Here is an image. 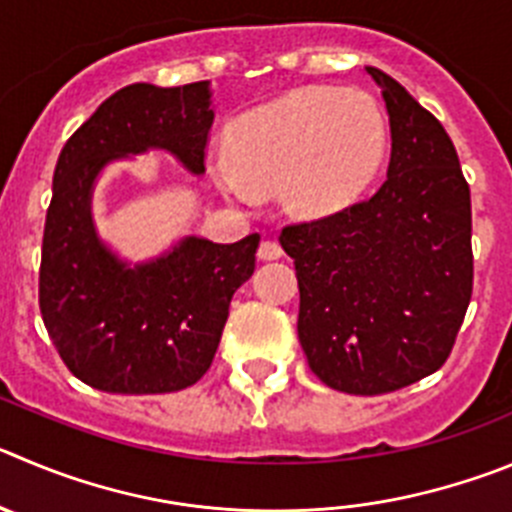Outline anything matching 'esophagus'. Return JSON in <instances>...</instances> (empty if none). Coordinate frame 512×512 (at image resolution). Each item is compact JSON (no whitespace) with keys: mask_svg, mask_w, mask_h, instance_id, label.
<instances>
[{"mask_svg":"<svg viewBox=\"0 0 512 512\" xmlns=\"http://www.w3.org/2000/svg\"><path fill=\"white\" fill-rule=\"evenodd\" d=\"M257 257L260 260H278V257H283V245L278 240H262Z\"/></svg>","mask_w":512,"mask_h":512,"instance_id":"esophagus-1","label":"esophagus"}]
</instances>
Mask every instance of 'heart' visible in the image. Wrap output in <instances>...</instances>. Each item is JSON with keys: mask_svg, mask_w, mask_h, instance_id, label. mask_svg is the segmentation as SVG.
Segmentation results:
<instances>
[{"mask_svg": "<svg viewBox=\"0 0 512 512\" xmlns=\"http://www.w3.org/2000/svg\"><path fill=\"white\" fill-rule=\"evenodd\" d=\"M381 151L384 126L364 93L308 88L234 118L212 174L237 202L280 184L295 214L326 217L369 184Z\"/></svg>", "mask_w": 512, "mask_h": 512, "instance_id": "obj_1", "label": "heart"}]
</instances>
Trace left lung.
<instances>
[{
	"label": "left lung",
	"instance_id": "obj_1",
	"mask_svg": "<svg viewBox=\"0 0 512 512\" xmlns=\"http://www.w3.org/2000/svg\"><path fill=\"white\" fill-rule=\"evenodd\" d=\"M366 73L389 113L386 181L374 197L280 234L298 275L310 371L356 396L442 369L472 298L470 184L455 146L394 78Z\"/></svg>",
	"mask_w": 512,
	"mask_h": 512
}]
</instances>
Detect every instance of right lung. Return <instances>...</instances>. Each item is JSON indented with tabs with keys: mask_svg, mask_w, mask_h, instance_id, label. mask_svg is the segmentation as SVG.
Returning a JSON list of instances; mask_svg holds the SVG:
<instances>
[{
	"mask_svg": "<svg viewBox=\"0 0 512 512\" xmlns=\"http://www.w3.org/2000/svg\"><path fill=\"white\" fill-rule=\"evenodd\" d=\"M212 123L207 80L133 83L62 146L42 237L40 313L65 366L93 389L171 394L197 384L212 366L234 290L255 272L260 234L234 245L186 237L136 267L95 237L90 191L108 161L166 148L204 174Z\"/></svg>",
	"mask_w": 512,
	"mask_h": 512,
	"instance_id": "obj_1",
	"label": "right lung"
}]
</instances>
